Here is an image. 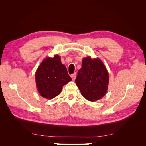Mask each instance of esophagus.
Returning a JSON list of instances; mask_svg holds the SVG:
<instances>
[{
	"label": "esophagus",
	"instance_id": "34e87169",
	"mask_svg": "<svg viewBox=\"0 0 146 146\" xmlns=\"http://www.w3.org/2000/svg\"><path fill=\"white\" fill-rule=\"evenodd\" d=\"M76 76H77L76 73H74V74H72V75H71V77H72V80H74L75 79H76Z\"/></svg>",
	"mask_w": 146,
	"mask_h": 146
}]
</instances>
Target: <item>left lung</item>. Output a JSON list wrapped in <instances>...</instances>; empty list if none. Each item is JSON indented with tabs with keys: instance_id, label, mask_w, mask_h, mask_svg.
I'll return each mask as SVG.
<instances>
[{
	"instance_id": "left-lung-1",
	"label": "left lung",
	"mask_w": 146,
	"mask_h": 146,
	"mask_svg": "<svg viewBox=\"0 0 146 146\" xmlns=\"http://www.w3.org/2000/svg\"><path fill=\"white\" fill-rule=\"evenodd\" d=\"M108 82V73L102 61L90 56L83 59L76 83L84 98L91 102L100 99L107 91Z\"/></svg>"
}]
</instances>
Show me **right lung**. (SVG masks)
Wrapping results in <instances>:
<instances>
[{
	"label": "right lung",
	"mask_w": 146,
	"mask_h": 146,
	"mask_svg": "<svg viewBox=\"0 0 146 146\" xmlns=\"http://www.w3.org/2000/svg\"><path fill=\"white\" fill-rule=\"evenodd\" d=\"M39 93L47 99H52L60 94L63 86L72 80L66 67L61 62L59 55L44 59L35 74Z\"/></svg>",
	"instance_id": "1"
}]
</instances>
